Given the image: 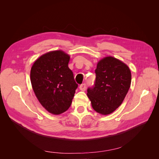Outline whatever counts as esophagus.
<instances>
[{
	"mask_svg": "<svg viewBox=\"0 0 159 159\" xmlns=\"http://www.w3.org/2000/svg\"><path fill=\"white\" fill-rule=\"evenodd\" d=\"M86 89V84H82L80 85V89L81 91H85Z\"/></svg>",
	"mask_w": 159,
	"mask_h": 159,
	"instance_id": "esophagus-1",
	"label": "esophagus"
}]
</instances>
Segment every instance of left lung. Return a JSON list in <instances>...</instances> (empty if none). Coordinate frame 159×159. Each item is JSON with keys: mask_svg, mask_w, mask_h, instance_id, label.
<instances>
[{"mask_svg": "<svg viewBox=\"0 0 159 159\" xmlns=\"http://www.w3.org/2000/svg\"><path fill=\"white\" fill-rule=\"evenodd\" d=\"M95 72V83L88 88L87 95L96 112L109 115L125 98L131 82V71L121 61L109 56L98 62Z\"/></svg>", "mask_w": 159, "mask_h": 159, "instance_id": "8db88e82", "label": "left lung"}]
</instances>
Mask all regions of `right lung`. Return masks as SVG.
Here are the masks:
<instances>
[{
    "instance_id": "right-lung-1",
    "label": "right lung",
    "mask_w": 159,
    "mask_h": 159,
    "mask_svg": "<svg viewBox=\"0 0 159 159\" xmlns=\"http://www.w3.org/2000/svg\"><path fill=\"white\" fill-rule=\"evenodd\" d=\"M70 57L61 50L48 52L34 63L30 81L36 98L48 111L59 115L68 110L78 85L68 68Z\"/></svg>"
}]
</instances>
